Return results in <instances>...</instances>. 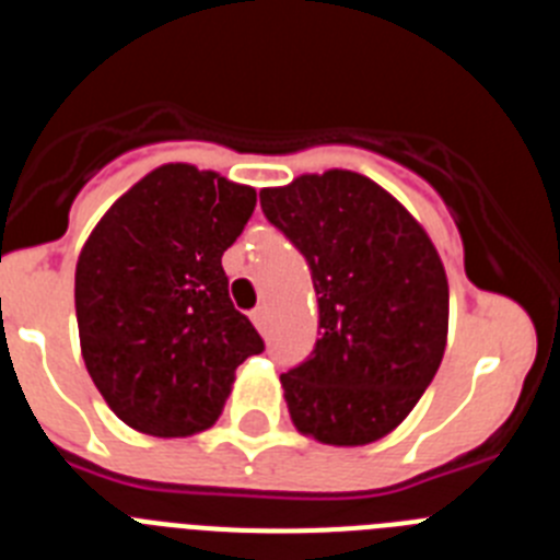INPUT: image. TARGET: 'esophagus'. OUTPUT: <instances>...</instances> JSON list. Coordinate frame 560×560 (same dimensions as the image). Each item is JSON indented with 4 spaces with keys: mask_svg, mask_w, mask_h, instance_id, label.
Instances as JSON below:
<instances>
[{
    "mask_svg": "<svg viewBox=\"0 0 560 560\" xmlns=\"http://www.w3.org/2000/svg\"><path fill=\"white\" fill-rule=\"evenodd\" d=\"M252 323H255V328L260 330V334H269V308H266V305H257V308L252 311Z\"/></svg>",
    "mask_w": 560,
    "mask_h": 560,
    "instance_id": "obj_1",
    "label": "esophagus"
}]
</instances>
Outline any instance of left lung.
Masks as SVG:
<instances>
[{
	"instance_id": "obj_1",
	"label": "left lung",
	"mask_w": 560,
	"mask_h": 560,
	"mask_svg": "<svg viewBox=\"0 0 560 560\" xmlns=\"http://www.w3.org/2000/svg\"><path fill=\"white\" fill-rule=\"evenodd\" d=\"M269 224L305 257L319 339L280 375L294 427L328 446L393 432L438 373L448 283L423 226L368 176L328 171L260 192Z\"/></svg>"
}]
</instances>
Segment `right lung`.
Listing matches in <instances>:
<instances>
[{
	"mask_svg": "<svg viewBox=\"0 0 560 560\" xmlns=\"http://www.w3.org/2000/svg\"><path fill=\"white\" fill-rule=\"evenodd\" d=\"M255 205L252 187L179 162L137 182L89 235L75 269L83 361L137 432L210 429L237 364L264 353L221 266Z\"/></svg>",
	"mask_w": 560,
	"mask_h": 560,
	"instance_id": "add662e5",
	"label": "right lung"
}]
</instances>
